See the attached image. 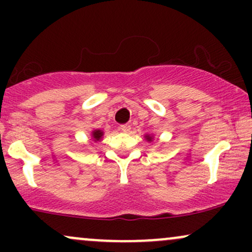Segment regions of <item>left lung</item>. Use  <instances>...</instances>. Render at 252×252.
I'll return each instance as SVG.
<instances>
[{"label": "left lung", "instance_id": "1", "mask_svg": "<svg viewBox=\"0 0 252 252\" xmlns=\"http://www.w3.org/2000/svg\"><path fill=\"white\" fill-rule=\"evenodd\" d=\"M92 136H94V141H99L100 138H102V136H103V131H102V130H94V132H92Z\"/></svg>", "mask_w": 252, "mask_h": 252}]
</instances>
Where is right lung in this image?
Listing matches in <instances>:
<instances>
[{"label": "right lung", "mask_w": 252, "mask_h": 252, "mask_svg": "<svg viewBox=\"0 0 252 252\" xmlns=\"http://www.w3.org/2000/svg\"><path fill=\"white\" fill-rule=\"evenodd\" d=\"M146 138H147V140L149 141V142H150V141L153 140V137H152V136H149V135H147V136H146Z\"/></svg>", "instance_id": "right-lung-1"}]
</instances>
